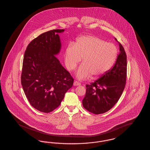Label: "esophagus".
Segmentation results:
<instances>
[{
    "label": "esophagus",
    "instance_id": "1",
    "mask_svg": "<svg viewBox=\"0 0 150 150\" xmlns=\"http://www.w3.org/2000/svg\"><path fill=\"white\" fill-rule=\"evenodd\" d=\"M80 85H81V83L78 81H75L74 82V86H80Z\"/></svg>",
    "mask_w": 150,
    "mask_h": 150
}]
</instances>
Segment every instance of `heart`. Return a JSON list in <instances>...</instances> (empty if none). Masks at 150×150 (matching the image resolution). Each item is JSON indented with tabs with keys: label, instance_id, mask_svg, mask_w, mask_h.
Returning <instances> with one entry per match:
<instances>
[{
	"label": "heart",
	"instance_id": "heart-1",
	"mask_svg": "<svg viewBox=\"0 0 150 150\" xmlns=\"http://www.w3.org/2000/svg\"><path fill=\"white\" fill-rule=\"evenodd\" d=\"M118 50L113 43H107L94 36H83L74 45H69L64 52V62L70 71L74 70L83 58L84 63L78 69L76 75L84 79L92 75L99 78L112 67L117 56Z\"/></svg>",
	"mask_w": 150,
	"mask_h": 150
}]
</instances>
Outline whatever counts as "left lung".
<instances>
[{"label": "left lung", "mask_w": 150, "mask_h": 150, "mask_svg": "<svg viewBox=\"0 0 150 150\" xmlns=\"http://www.w3.org/2000/svg\"><path fill=\"white\" fill-rule=\"evenodd\" d=\"M116 41L117 39H115ZM120 53L112 69L91 84L86 85L83 107L94 114H103L114 107L121 97L127 80V54L121 43Z\"/></svg>", "instance_id": "8db88e82"}]
</instances>
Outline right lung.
Returning <instances> with one entry per match:
<instances>
[{
	"label": "right lung",
	"mask_w": 150,
	"mask_h": 150,
	"mask_svg": "<svg viewBox=\"0 0 150 150\" xmlns=\"http://www.w3.org/2000/svg\"><path fill=\"white\" fill-rule=\"evenodd\" d=\"M52 30L38 36L28 45L22 64L21 84L30 105L37 110L48 113L58 107L74 79L55 56L61 44Z\"/></svg>",
	"instance_id": "1"
}]
</instances>
